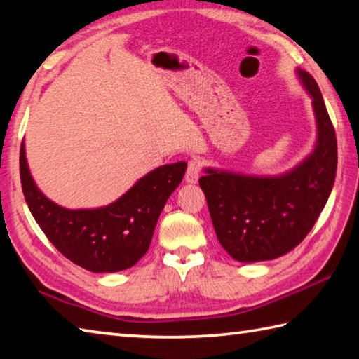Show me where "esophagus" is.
I'll return each instance as SVG.
<instances>
[{
	"label": "esophagus",
	"instance_id": "1",
	"mask_svg": "<svg viewBox=\"0 0 359 359\" xmlns=\"http://www.w3.org/2000/svg\"><path fill=\"white\" fill-rule=\"evenodd\" d=\"M199 175H201L199 161L191 160L190 163H188V168H187V172H185L187 184H196V182L199 180Z\"/></svg>",
	"mask_w": 359,
	"mask_h": 359
}]
</instances>
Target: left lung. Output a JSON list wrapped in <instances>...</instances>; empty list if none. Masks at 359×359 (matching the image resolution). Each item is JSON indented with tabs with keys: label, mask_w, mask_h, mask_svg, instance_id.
Segmentation results:
<instances>
[{
	"label": "left lung",
	"mask_w": 359,
	"mask_h": 359,
	"mask_svg": "<svg viewBox=\"0 0 359 359\" xmlns=\"http://www.w3.org/2000/svg\"><path fill=\"white\" fill-rule=\"evenodd\" d=\"M312 99L317 140L298 166L279 175H248L205 168L199 185L221 246L238 262L271 260L303 242L333 190L334 127L312 75L297 69Z\"/></svg>",
	"instance_id": "obj_1"
}]
</instances>
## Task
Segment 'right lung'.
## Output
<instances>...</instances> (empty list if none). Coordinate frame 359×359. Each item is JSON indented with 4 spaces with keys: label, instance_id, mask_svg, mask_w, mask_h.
Listing matches in <instances>:
<instances>
[{
    "label": "right lung",
    "instance_id": "obj_1",
    "mask_svg": "<svg viewBox=\"0 0 359 359\" xmlns=\"http://www.w3.org/2000/svg\"><path fill=\"white\" fill-rule=\"evenodd\" d=\"M185 171V161L160 166L111 204L70 210L39 190L26 161L25 142L20 149L22 188L36 223L62 256L94 273L127 270L144 256L163 207Z\"/></svg>",
    "mask_w": 359,
    "mask_h": 359
}]
</instances>
